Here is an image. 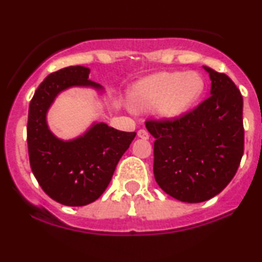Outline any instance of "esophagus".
<instances>
[{
    "label": "esophagus",
    "mask_w": 262,
    "mask_h": 262,
    "mask_svg": "<svg viewBox=\"0 0 262 262\" xmlns=\"http://www.w3.org/2000/svg\"><path fill=\"white\" fill-rule=\"evenodd\" d=\"M138 137L141 138V139H149L150 134L148 130H145V129H140V130H138Z\"/></svg>",
    "instance_id": "34e87169"
}]
</instances>
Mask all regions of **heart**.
Listing matches in <instances>:
<instances>
[{"mask_svg": "<svg viewBox=\"0 0 262 262\" xmlns=\"http://www.w3.org/2000/svg\"><path fill=\"white\" fill-rule=\"evenodd\" d=\"M200 74L160 73L140 80L132 87L129 97L138 111L156 108L162 118H177L188 110L203 92Z\"/></svg>", "mask_w": 262, "mask_h": 262, "instance_id": "heart-1", "label": "heart"}]
</instances>
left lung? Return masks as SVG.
<instances>
[{
    "instance_id": "left-lung-1",
    "label": "left lung",
    "mask_w": 262,
    "mask_h": 262,
    "mask_svg": "<svg viewBox=\"0 0 262 262\" xmlns=\"http://www.w3.org/2000/svg\"><path fill=\"white\" fill-rule=\"evenodd\" d=\"M209 74L210 96L172 119H149L155 138L154 176L171 197L200 203L217 196L235 176L244 154L243 96L223 73Z\"/></svg>"
}]
</instances>
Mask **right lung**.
<instances>
[{
    "mask_svg": "<svg viewBox=\"0 0 262 262\" xmlns=\"http://www.w3.org/2000/svg\"><path fill=\"white\" fill-rule=\"evenodd\" d=\"M89 75L90 69L85 66H69L52 73L29 103L27 143L32 171L48 196L70 207L86 206L100 198L137 135L106 123H95L73 140H61L50 132L47 113L60 92L74 86L101 90L98 83L89 80Z\"/></svg>",
    "mask_w": 262,
    "mask_h": 262,
    "instance_id": "obj_1",
    "label": "right lung"
}]
</instances>
